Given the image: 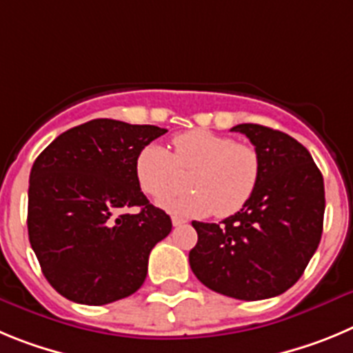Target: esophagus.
Segmentation results:
<instances>
[{
  "instance_id": "esophagus-1",
  "label": "esophagus",
  "mask_w": 353,
  "mask_h": 353,
  "mask_svg": "<svg viewBox=\"0 0 353 353\" xmlns=\"http://www.w3.org/2000/svg\"><path fill=\"white\" fill-rule=\"evenodd\" d=\"M186 223V220L184 218H181V216H172V225L174 227H181V225Z\"/></svg>"
}]
</instances>
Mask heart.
I'll return each instance as SVG.
<instances>
[{"instance_id":"b5f03b06","label":"heart","mask_w":353,"mask_h":353,"mask_svg":"<svg viewBox=\"0 0 353 353\" xmlns=\"http://www.w3.org/2000/svg\"><path fill=\"white\" fill-rule=\"evenodd\" d=\"M195 174L190 186L195 192L165 199V209L179 214L232 216L246 205L260 179L259 151L236 139L192 130L174 139V153L160 144H149L139 153L135 172L141 188L154 199L177 192L183 173Z\"/></svg>"}]
</instances>
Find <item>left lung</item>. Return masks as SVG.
Instances as JSON below:
<instances>
[{"label": "left lung", "mask_w": 353, "mask_h": 353, "mask_svg": "<svg viewBox=\"0 0 353 353\" xmlns=\"http://www.w3.org/2000/svg\"><path fill=\"white\" fill-rule=\"evenodd\" d=\"M259 151L260 179L241 211L220 223L193 221L190 268L208 288L241 301L287 292L303 276L323 228V177L310 151L262 125L232 128Z\"/></svg>", "instance_id": "8db88e82"}]
</instances>
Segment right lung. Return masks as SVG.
<instances>
[{"mask_svg":"<svg viewBox=\"0 0 353 353\" xmlns=\"http://www.w3.org/2000/svg\"><path fill=\"white\" fill-rule=\"evenodd\" d=\"M163 133L93 119L66 130L34 160L28 234L43 276L66 299L101 306L144 283L149 253L172 221L141 192L135 161ZM128 207L141 211L123 213Z\"/></svg>","mask_w":353,"mask_h":353,"instance_id":"right-lung-1","label":"right lung"}]
</instances>
